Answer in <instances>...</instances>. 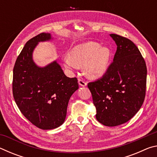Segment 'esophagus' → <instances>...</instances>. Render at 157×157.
Segmentation results:
<instances>
[{
  "instance_id": "obj_1",
  "label": "esophagus",
  "mask_w": 157,
  "mask_h": 157,
  "mask_svg": "<svg viewBox=\"0 0 157 157\" xmlns=\"http://www.w3.org/2000/svg\"><path fill=\"white\" fill-rule=\"evenodd\" d=\"M78 83L81 86H86L87 85L86 82H85L84 80H83V79H79L78 80Z\"/></svg>"
}]
</instances>
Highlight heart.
<instances>
[{
	"instance_id": "heart-1",
	"label": "heart",
	"mask_w": 157,
	"mask_h": 157,
	"mask_svg": "<svg viewBox=\"0 0 157 157\" xmlns=\"http://www.w3.org/2000/svg\"><path fill=\"white\" fill-rule=\"evenodd\" d=\"M111 57V52L108 47L90 41L74 47L63 57L62 62L68 71L78 70L84 66V73L88 78L98 79L108 72Z\"/></svg>"
}]
</instances>
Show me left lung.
<instances>
[{
    "label": "left lung",
    "instance_id": "obj_1",
    "mask_svg": "<svg viewBox=\"0 0 157 157\" xmlns=\"http://www.w3.org/2000/svg\"><path fill=\"white\" fill-rule=\"evenodd\" d=\"M117 46L113 62L106 75L89 82L96 108V119L108 127L118 126L133 118L144 102L147 67L141 54L129 39L109 34Z\"/></svg>",
    "mask_w": 157,
    "mask_h": 157
}]
</instances>
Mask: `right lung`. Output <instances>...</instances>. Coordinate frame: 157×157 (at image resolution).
<instances>
[{
  "mask_svg": "<svg viewBox=\"0 0 157 157\" xmlns=\"http://www.w3.org/2000/svg\"><path fill=\"white\" fill-rule=\"evenodd\" d=\"M52 39L50 33L30 39L13 70V95L18 109L29 121L46 130L64 123L69 100L79 88L77 78L66 77L57 60L44 67L34 62L33 52L39 42Z\"/></svg>",
  "mask_w": 157,
  "mask_h": 157,
  "instance_id": "obj_1",
  "label": "right lung"
}]
</instances>
